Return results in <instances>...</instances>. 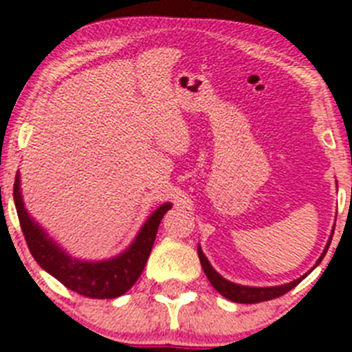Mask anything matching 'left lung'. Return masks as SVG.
<instances>
[{
	"instance_id": "obj_1",
	"label": "left lung",
	"mask_w": 352,
	"mask_h": 352,
	"mask_svg": "<svg viewBox=\"0 0 352 352\" xmlns=\"http://www.w3.org/2000/svg\"><path fill=\"white\" fill-rule=\"evenodd\" d=\"M331 234H333V232H331ZM328 246H330V241H328L327 248H324V252L321 254V257L318 258V264L323 261L324 254H327L328 250ZM198 255H199V262H201L203 271H205L206 278H208V281L212 283V287L215 288L222 297L229 298V300L232 302H239V304H257V302H264V300H271V298H276V297H281V295H285L287 292H290L292 288L297 287V285L305 278V276H300V278L294 280L292 283L281 285V287H265V288L243 287V285L231 283V281H228L226 278H222V276L219 274L212 265H210L208 258L205 257L201 248H198Z\"/></svg>"
}]
</instances>
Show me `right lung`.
Instances as JSON below:
<instances>
[{
  "mask_svg": "<svg viewBox=\"0 0 352 352\" xmlns=\"http://www.w3.org/2000/svg\"><path fill=\"white\" fill-rule=\"evenodd\" d=\"M13 199L25 243L34 261L69 290L90 298H116L135 285L153 250L161 219L172 208V203H165L153 212L133 243L121 255L109 261L85 262L69 257L29 217L22 201L19 172L13 184Z\"/></svg>",
  "mask_w": 352,
  "mask_h": 352,
  "instance_id": "add662e5",
  "label": "right lung"
}]
</instances>
